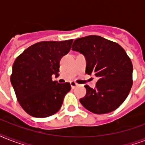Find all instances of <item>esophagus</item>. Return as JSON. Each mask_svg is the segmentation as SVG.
<instances>
[{
	"mask_svg": "<svg viewBox=\"0 0 145 145\" xmlns=\"http://www.w3.org/2000/svg\"><path fill=\"white\" fill-rule=\"evenodd\" d=\"M70 84H71V88H72V89L75 88V87H76V86H77V85H78V84H77V83H75V82H74V81H71L70 83Z\"/></svg>",
	"mask_w": 145,
	"mask_h": 145,
	"instance_id": "obj_1",
	"label": "esophagus"
}]
</instances>
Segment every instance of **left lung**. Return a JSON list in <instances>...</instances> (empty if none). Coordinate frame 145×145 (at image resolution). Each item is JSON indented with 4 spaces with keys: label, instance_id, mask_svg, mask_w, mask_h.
<instances>
[{
    "label": "left lung",
    "instance_id": "obj_1",
    "mask_svg": "<svg viewBox=\"0 0 145 145\" xmlns=\"http://www.w3.org/2000/svg\"><path fill=\"white\" fill-rule=\"evenodd\" d=\"M72 50L85 56L86 74L98 77L95 89L85 86L86 95L80 99L82 105L96 114L119 108L133 86V64L124 49L104 37L89 35L75 40Z\"/></svg>",
    "mask_w": 145,
    "mask_h": 145
}]
</instances>
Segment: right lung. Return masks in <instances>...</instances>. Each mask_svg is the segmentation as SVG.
Segmentation results:
<instances>
[{
	"label": "right lung",
	"instance_id": "add662e5",
	"mask_svg": "<svg viewBox=\"0 0 145 145\" xmlns=\"http://www.w3.org/2000/svg\"><path fill=\"white\" fill-rule=\"evenodd\" d=\"M73 40L38 42L24 50L12 65L10 81L19 105L35 117H47L61 108L71 90L69 83L52 81L59 75L61 57L70 51Z\"/></svg>",
	"mask_w": 145,
	"mask_h": 145
}]
</instances>
